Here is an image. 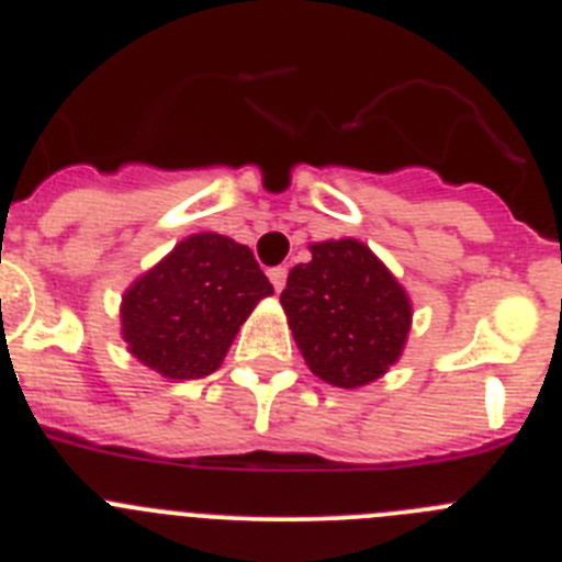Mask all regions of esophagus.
<instances>
[{"label": "esophagus", "instance_id": "esophagus-1", "mask_svg": "<svg viewBox=\"0 0 562 562\" xmlns=\"http://www.w3.org/2000/svg\"><path fill=\"white\" fill-rule=\"evenodd\" d=\"M270 281H272V286H276V292L284 290V284H286V267H272V270H270Z\"/></svg>", "mask_w": 562, "mask_h": 562}]
</instances>
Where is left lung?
Returning <instances> with one entry per match:
<instances>
[{
    "mask_svg": "<svg viewBox=\"0 0 562 562\" xmlns=\"http://www.w3.org/2000/svg\"><path fill=\"white\" fill-rule=\"evenodd\" d=\"M281 292L292 337L315 376L335 389L380 380L405 351L414 304L360 238L310 245Z\"/></svg>",
    "mask_w": 562,
    "mask_h": 562,
    "instance_id": "obj_1",
    "label": "left lung"
}]
</instances>
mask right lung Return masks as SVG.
Wrapping results in <instances>:
<instances>
[{"instance_id":"add662e5","label":"right lung","mask_w":562,"mask_h":562,"mask_svg":"<svg viewBox=\"0 0 562 562\" xmlns=\"http://www.w3.org/2000/svg\"><path fill=\"white\" fill-rule=\"evenodd\" d=\"M267 295L272 284L250 247L193 233L123 292L121 335L146 369L166 380H200L220 369Z\"/></svg>"}]
</instances>
